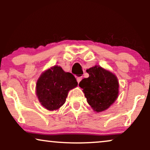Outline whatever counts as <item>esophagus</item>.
<instances>
[{
  "mask_svg": "<svg viewBox=\"0 0 150 150\" xmlns=\"http://www.w3.org/2000/svg\"><path fill=\"white\" fill-rule=\"evenodd\" d=\"M82 77H77V82H78V83H80V82L81 80H82Z\"/></svg>",
  "mask_w": 150,
  "mask_h": 150,
  "instance_id": "obj_1",
  "label": "esophagus"
}]
</instances>
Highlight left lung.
I'll return each mask as SVG.
<instances>
[{
    "instance_id": "1",
    "label": "left lung",
    "mask_w": 150,
    "mask_h": 150,
    "mask_svg": "<svg viewBox=\"0 0 150 150\" xmlns=\"http://www.w3.org/2000/svg\"><path fill=\"white\" fill-rule=\"evenodd\" d=\"M86 71L89 76L82 80L79 86L83 89L87 103L96 112L106 111L119 94V82L116 75L97 65Z\"/></svg>"
}]
</instances>
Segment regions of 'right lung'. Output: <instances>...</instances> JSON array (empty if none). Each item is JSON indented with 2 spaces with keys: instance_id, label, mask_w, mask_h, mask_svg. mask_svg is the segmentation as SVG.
I'll list each match as a JSON object with an SVG mask.
<instances>
[{
  "instance_id": "1",
  "label": "right lung",
  "mask_w": 150,
  "mask_h": 150,
  "mask_svg": "<svg viewBox=\"0 0 150 150\" xmlns=\"http://www.w3.org/2000/svg\"><path fill=\"white\" fill-rule=\"evenodd\" d=\"M77 86L75 77L56 65L41 74L36 84V94L44 108L56 111L64 104L69 91Z\"/></svg>"
}]
</instances>
